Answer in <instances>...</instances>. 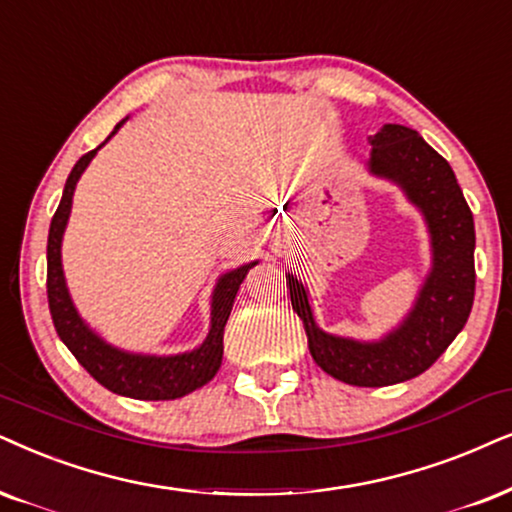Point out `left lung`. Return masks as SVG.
<instances>
[{
  "label": "left lung",
  "mask_w": 512,
  "mask_h": 512,
  "mask_svg": "<svg viewBox=\"0 0 512 512\" xmlns=\"http://www.w3.org/2000/svg\"><path fill=\"white\" fill-rule=\"evenodd\" d=\"M368 170L397 181L423 210L432 236V271L416 307L380 342H357L323 333L312 319L307 290L286 274L290 302L316 364L357 387H385L420 375L442 357L468 321L475 300V222L451 165L416 129L385 125L371 137Z\"/></svg>",
  "instance_id": "obj_1"
}]
</instances>
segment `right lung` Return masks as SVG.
Instances as JSON below:
<instances>
[{
  "label": "right lung",
  "mask_w": 512,
  "mask_h": 512,
  "mask_svg": "<svg viewBox=\"0 0 512 512\" xmlns=\"http://www.w3.org/2000/svg\"><path fill=\"white\" fill-rule=\"evenodd\" d=\"M122 122L115 125L113 134L122 127ZM106 141H103V144H106ZM99 148L84 153L75 163L73 172H70V177L66 181V189H63L61 203H58V210L54 212V219H51L49 226L47 297L51 321H54V328L58 338L63 340V345L73 352V357L80 361L84 371L92 375L96 383L106 387V390L122 394V397L144 401L186 397V394L196 392L198 387L210 383L219 371V366H222L224 326L226 321H229L231 307H234L236 293L238 288H241L245 274H248L257 262L243 264L241 269L229 271V274L219 278L215 295H212L210 335L208 340H205L198 349H193V352L177 354V357H141V354H127L106 345V342H103L96 333L89 331L87 323L77 316L73 302H70L66 278H63L61 269V238L68 224L70 205H73L75 184Z\"/></svg>",
  "instance_id": "right-lung-1"
}]
</instances>
